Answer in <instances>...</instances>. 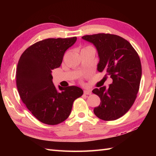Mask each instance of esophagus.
<instances>
[{
  "instance_id": "esophagus-1",
  "label": "esophagus",
  "mask_w": 156,
  "mask_h": 156,
  "mask_svg": "<svg viewBox=\"0 0 156 156\" xmlns=\"http://www.w3.org/2000/svg\"><path fill=\"white\" fill-rule=\"evenodd\" d=\"M84 94H87V95H89V94H91V90H84Z\"/></svg>"
}]
</instances>
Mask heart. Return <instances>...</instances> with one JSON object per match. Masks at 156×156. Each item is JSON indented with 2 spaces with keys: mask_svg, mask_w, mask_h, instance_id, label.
I'll return each mask as SVG.
<instances>
[{
  "mask_svg": "<svg viewBox=\"0 0 156 156\" xmlns=\"http://www.w3.org/2000/svg\"><path fill=\"white\" fill-rule=\"evenodd\" d=\"M91 48V47H87V48ZM85 48H84V49H85Z\"/></svg>",
  "mask_w": 156,
  "mask_h": 156,
  "instance_id": "obj_1",
  "label": "heart"
}]
</instances>
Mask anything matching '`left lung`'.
<instances>
[{
  "label": "left lung",
  "mask_w": 156,
  "mask_h": 156,
  "mask_svg": "<svg viewBox=\"0 0 156 156\" xmlns=\"http://www.w3.org/2000/svg\"><path fill=\"white\" fill-rule=\"evenodd\" d=\"M82 38L97 48L98 71L105 72L112 79L107 88L92 90L101 101L94 108V114L102 120H116L130 109L137 97L141 78L140 57L130 43L120 36L98 34Z\"/></svg>",
  "instance_id": "8db88e82"
}]
</instances>
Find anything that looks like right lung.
Returning a JSON list of instances; mask_svg holds the SVG:
<instances>
[{
    "label": "right lung",
    "mask_w": 156,
    "mask_h": 156,
    "mask_svg": "<svg viewBox=\"0 0 156 156\" xmlns=\"http://www.w3.org/2000/svg\"><path fill=\"white\" fill-rule=\"evenodd\" d=\"M77 37L49 38L38 41L23 53L16 71L20 97L29 111L43 123L58 125L70 114L73 102L83 94L80 88L59 86L52 81L51 70L61 66L65 51Z\"/></svg>",
    "instance_id": "1"
}]
</instances>
